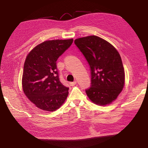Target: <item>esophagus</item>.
<instances>
[{
    "label": "esophagus",
    "mask_w": 148,
    "mask_h": 148,
    "mask_svg": "<svg viewBox=\"0 0 148 148\" xmlns=\"http://www.w3.org/2000/svg\"><path fill=\"white\" fill-rule=\"evenodd\" d=\"M76 84H77V82L76 81H75V82H71L69 84L71 86H75V85H76Z\"/></svg>",
    "instance_id": "1"
}]
</instances>
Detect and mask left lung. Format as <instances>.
<instances>
[{"label": "left lung", "instance_id": "obj_1", "mask_svg": "<svg viewBox=\"0 0 148 148\" xmlns=\"http://www.w3.org/2000/svg\"><path fill=\"white\" fill-rule=\"evenodd\" d=\"M74 42L90 67L91 86L86 90L88 98L100 106L110 104L125 84L120 54L112 44L96 36L78 38Z\"/></svg>", "mask_w": 148, "mask_h": 148}]
</instances>
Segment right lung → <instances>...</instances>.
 Returning a JSON list of instances; mask_svg holds the SVG:
<instances>
[{
    "instance_id": "add662e5",
    "label": "right lung",
    "mask_w": 148,
    "mask_h": 148,
    "mask_svg": "<svg viewBox=\"0 0 148 148\" xmlns=\"http://www.w3.org/2000/svg\"><path fill=\"white\" fill-rule=\"evenodd\" d=\"M73 39L48 40L33 48L26 57L22 86L24 94L36 107L55 111L67 98L69 88L60 82L56 60Z\"/></svg>"
}]
</instances>
